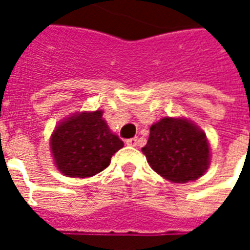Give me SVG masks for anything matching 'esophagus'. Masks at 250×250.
Instances as JSON below:
<instances>
[{
  "label": "esophagus",
  "instance_id": "1",
  "mask_svg": "<svg viewBox=\"0 0 250 250\" xmlns=\"http://www.w3.org/2000/svg\"><path fill=\"white\" fill-rule=\"evenodd\" d=\"M125 145H127V146L135 147L136 145H138V138H131V139H127V141H125Z\"/></svg>",
  "mask_w": 250,
  "mask_h": 250
}]
</instances>
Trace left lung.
I'll use <instances>...</instances> for the list:
<instances>
[{
    "instance_id": "1",
    "label": "left lung",
    "mask_w": 250,
    "mask_h": 250,
    "mask_svg": "<svg viewBox=\"0 0 250 250\" xmlns=\"http://www.w3.org/2000/svg\"><path fill=\"white\" fill-rule=\"evenodd\" d=\"M142 151L152 170L174 184L198 179L210 165L206 134L185 118H163L154 123Z\"/></svg>"
}]
</instances>
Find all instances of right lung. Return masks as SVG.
I'll list each match as a JSON object with an SVG mask.
<instances>
[{"label": "right lung", "instance_id": "add662e5", "mask_svg": "<svg viewBox=\"0 0 250 250\" xmlns=\"http://www.w3.org/2000/svg\"><path fill=\"white\" fill-rule=\"evenodd\" d=\"M49 145L56 167L71 178H88L103 171L125 146L109 130L100 109L77 112L60 122Z\"/></svg>", "mask_w": 250, "mask_h": 250}]
</instances>
